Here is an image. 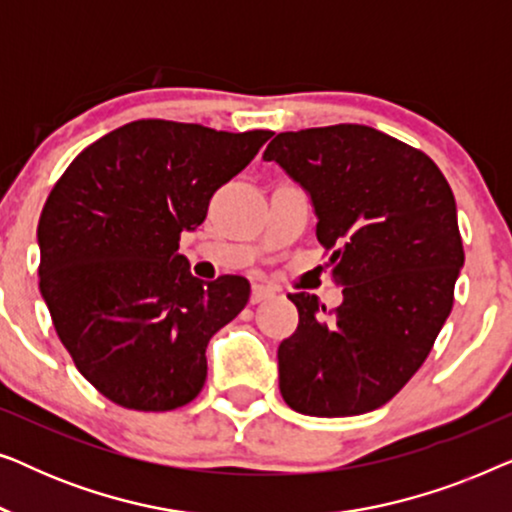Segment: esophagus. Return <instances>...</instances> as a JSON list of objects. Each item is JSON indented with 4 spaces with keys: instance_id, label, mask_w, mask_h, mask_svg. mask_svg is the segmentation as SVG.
<instances>
[{
    "instance_id": "1",
    "label": "esophagus",
    "mask_w": 512,
    "mask_h": 512,
    "mask_svg": "<svg viewBox=\"0 0 512 512\" xmlns=\"http://www.w3.org/2000/svg\"><path fill=\"white\" fill-rule=\"evenodd\" d=\"M272 296H275V291L265 284H254V289H251V303H261V300Z\"/></svg>"
}]
</instances>
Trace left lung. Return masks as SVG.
Returning <instances> with one entry per match:
<instances>
[{
	"instance_id": "1",
	"label": "left lung",
	"mask_w": 512,
	"mask_h": 512,
	"mask_svg": "<svg viewBox=\"0 0 512 512\" xmlns=\"http://www.w3.org/2000/svg\"><path fill=\"white\" fill-rule=\"evenodd\" d=\"M275 160L312 198L342 303L289 293L298 328L277 349L279 391L312 417L363 415L422 368L464 265L457 202L438 165L368 125L279 132Z\"/></svg>"
}]
</instances>
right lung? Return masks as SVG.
Segmentation results:
<instances>
[{"mask_svg":"<svg viewBox=\"0 0 512 512\" xmlns=\"http://www.w3.org/2000/svg\"><path fill=\"white\" fill-rule=\"evenodd\" d=\"M270 137L144 118L83 149L53 186L39 289L79 373L109 401L165 412L200 394L205 349L244 310L249 282L193 277L179 237Z\"/></svg>","mask_w":512,"mask_h":512,"instance_id":"1","label":"right lung"}]
</instances>
